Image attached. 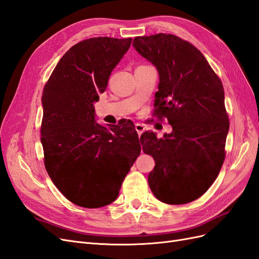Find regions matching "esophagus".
I'll return each mask as SVG.
<instances>
[{
  "label": "esophagus",
  "mask_w": 259,
  "mask_h": 259,
  "mask_svg": "<svg viewBox=\"0 0 259 259\" xmlns=\"http://www.w3.org/2000/svg\"><path fill=\"white\" fill-rule=\"evenodd\" d=\"M135 130L137 131V133H138V135L140 136L143 134V133L145 132V126L143 124H140V123H136L135 124Z\"/></svg>",
  "instance_id": "34e87169"
}]
</instances>
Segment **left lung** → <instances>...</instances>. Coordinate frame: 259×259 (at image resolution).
I'll list each match as a JSON object with an SVG mask.
<instances>
[{
    "instance_id": "8db88e82",
    "label": "left lung",
    "mask_w": 259,
    "mask_h": 259,
    "mask_svg": "<svg viewBox=\"0 0 259 259\" xmlns=\"http://www.w3.org/2000/svg\"><path fill=\"white\" fill-rule=\"evenodd\" d=\"M133 46L159 73L155 112L167 117L171 133L140 137L155 166L148 183L155 198L186 204L204 194L225 160L229 120L222 81L194 46L173 34L137 36Z\"/></svg>"
}]
</instances>
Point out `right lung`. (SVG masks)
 Segmentation results:
<instances>
[{
  "label": "right lung",
  "instance_id": "right-lung-1",
  "mask_svg": "<svg viewBox=\"0 0 259 259\" xmlns=\"http://www.w3.org/2000/svg\"><path fill=\"white\" fill-rule=\"evenodd\" d=\"M131 43V37L108 36L77 43L45 84L44 164L58 190L79 206L97 208L112 203L142 151L134 124L104 126L96 123L94 107Z\"/></svg>",
  "mask_w": 259,
  "mask_h": 259
}]
</instances>
